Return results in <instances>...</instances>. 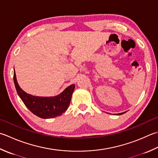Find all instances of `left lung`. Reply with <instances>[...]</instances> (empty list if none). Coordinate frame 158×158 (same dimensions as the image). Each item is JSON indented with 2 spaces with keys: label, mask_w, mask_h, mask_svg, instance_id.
<instances>
[{
  "label": "left lung",
  "mask_w": 158,
  "mask_h": 158,
  "mask_svg": "<svg viewBox=\"0 0 158 158\" xmlns=\"http://www.w3.org/2000/svg\"><path fill=\"white\" fill-rule=\"evenodd\" d=\"M125 112H123V113H120V114H118V115H121V114H124Z\"/></svg>",
  "instance_id": "obj_1"
}]
</instances>
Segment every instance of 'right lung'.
Masks as SVG:
<instances>
[{"label":"right lung","instance_id":"right-lung-1","mask_svg":"<svg viewBox=\"0 0 158 158\" xmlns=\"http://www.w3.org/2000/svg\"><path fill=\"white\" fill-rule=\"evenodd\" d=\"M14 81L17 93L25 106L35 116L42 118H52L66 112L70 103L75 84L70 85L55 97H36L24 92L18 85L15 70Z\"/></svg>","mask_w":158,"mask_h":158}]
</instances>
